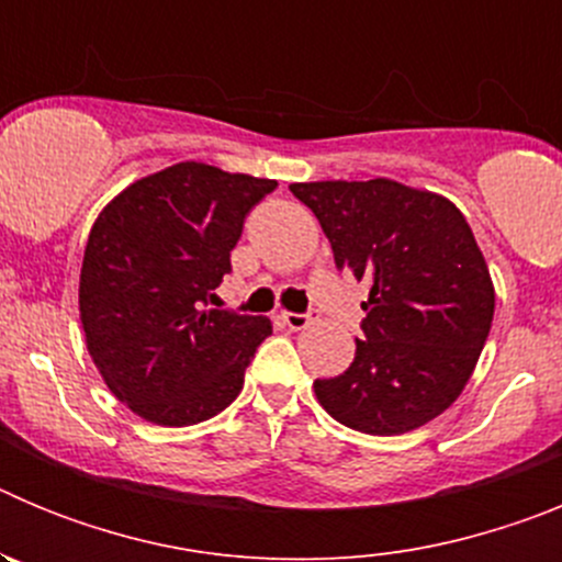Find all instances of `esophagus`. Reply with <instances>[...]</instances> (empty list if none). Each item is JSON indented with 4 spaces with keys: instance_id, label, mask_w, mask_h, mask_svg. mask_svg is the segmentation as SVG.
<instances>
[{
    "instance_id": "obj_1",
    "label": "esophagus",
    "mask_w": 562,
    "mask_h": 562,
    "mask_svg": "<svg viewBox=\"0 0 562 562\" xmlns=\"http://www.w3.org/2000/svg\"><path fill=\"white\" fill-rule=\"evenodd\" d=\"M281 324L286 326V329H292V331H301V329H306V326L312 324V317L310 315H295V312H281Z\"/></svg>"
}]
</instances>
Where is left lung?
<instances>
[{"label": "left lung", "mask_w": 562, "mask_h": 562, "mask_svg": "<svg viewBox=\"0 0 562 562\" xmlns=\"http://www.w3.org/2000/svg\"><path fill=\"white\" fill-rule=\"evenodd\" d=\"M312 207L335 265L369 284L366 340L355 362L315 396L340 425L400 436L459 400L484 349L495 286L459 207L425 188L369 182H292Z\"/></svg>", "instance_id": "8db88e82"}]
</instances>
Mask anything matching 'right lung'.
<instances>
[{"label":"right lung","instance_id":"obj_1","mask_svg":"<svg viewBox=\"0 0 562 562\" xmlns=\"http://www.w3.org/2000/svg\"><path fill=\"white\" fill-rule=\"evenodd\" d=\"M276 180L177 162L98 213L78 312L106 389L140 419L186 428L222 414L272 331L270 317L211 310L245 216Z\"/></svg>","mask_w":562,"mask_h":562}]
</instances>
